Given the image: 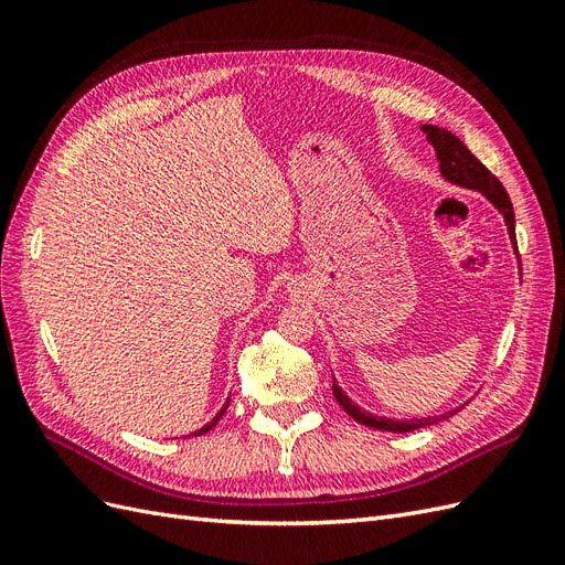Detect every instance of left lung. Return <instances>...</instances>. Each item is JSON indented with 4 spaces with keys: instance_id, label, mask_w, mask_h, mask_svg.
<instances>
[{
    "instance_id": "1",
    "label": "left lung",
    "mask_w": 565,
    "mask_h": 565,
    "mask_svg": "<svg viewBox=\"0 0 565 565\" xmlns=\"http://www.w3.org/2000/svg\"><path fill=\"white\" fill-rule=\"evenodd\" d=\"M422 131L426 134V141H429L434 148H436V156H438V162H440V172L443 177H446L448 181L452 183H459V185H467V188H473V191H481L494 207H498L502 214H504V221L509 226V235H511V243H514L516 247V218H514V207H511V200H509V193L504 191V185L500 183V179L494 177L490 169L478 160L473 152L461 143L457 136L448 129H438V127H431V125H424ZM516 254H519V247H516ZM332 393L337 403L344 407V413L349 417H353L355 422H361L365 426H372V429H380V431H393V434H405V431H417V429H424V426L429 424H436L440 419H448L450 415H455L457 409H452V413L448 415H440V417H426V419H405V422H398V419H386V417H374L370 413H365V409L358 407L355 403L349 401V396L344 391H341L337 384H332Z\"/></svg>"
}]
</instances>
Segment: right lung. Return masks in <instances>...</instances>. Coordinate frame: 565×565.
I'll use <instances>...</instances> for the list:
<instances>
[{"mask_svg": "<svg viewBox=\"0 0 565 565\" xmlns=\"http://www.w3.org/2000/svg\"><path fill=\"white\" fill-rule=\"evenodd\" d=\"M226 407H228V401H226V405H224V407H221V413H218V415H216V417H214V419H212V422H210L207 426H202V429H200V431H195L193 436H204V434H207L210 429H214V426H216V422H218L221 417H224V413H226Z\"/></svg>", "mask_w": 565, "mask_h": 565, "instance_id": "add662e5", "label": "right lung"}]
</instances>
